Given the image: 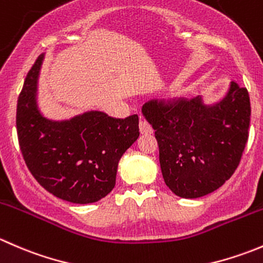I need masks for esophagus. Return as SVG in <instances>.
<instances>
[{
	"label": "esophagus",
	"mask_w": 263,
	"mask_h": 263,
	"mask_svg": "<svg viewBox=\"0 0 263 263\" xmlns=\"http://www.w3.org/2000/svg\"><path fill=\"white\" fill-rule=\"evenodd\" d=\"M140 132L142 135H151L153 134V127L145 119H140Z\"/></svg>",
	"instance_id": "1"
}]
</instances>
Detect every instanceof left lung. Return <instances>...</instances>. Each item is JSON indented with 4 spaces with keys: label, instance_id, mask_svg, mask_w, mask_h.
<instances>
[{
    "label": "left lung",
    "instance_id": "1",
    "mask_svg": "<svg viewBox=\"0 0 263 263\" xmlns=\"http://www.w3.org/2000/svg\"><path fill=\"white\" fill-rule=\"evenodd\" d=\"M155 129L165 184L183 198H197L221 187L239 165L248 140L251 103L246 87L230 82L214 104L202 97L142 105Z\"/></svg>",
    "mask_w": 263,
    "mask_h": 263
}]
</instances>
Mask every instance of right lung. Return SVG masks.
<instances>
[{
    "instance_id": "1",
    "label": "right lung",
    "mask_w": 263,
    "mask_h": 263,
    "mask_svg": "<svg viewBox=\"0 0 263 263\" xmlns=\"http://www.w3.org/2000/svg\"><path fill=\"white\" fill-rule=\"evenodd\" d=\"M44 53L28 72L18 95V144L39 184L61 200L91 203L116 185L118 161L140 136L139 116L124 119L89 110L70 119L47 118L38 105V80Z\"/></svg>"
}]
</instances>
